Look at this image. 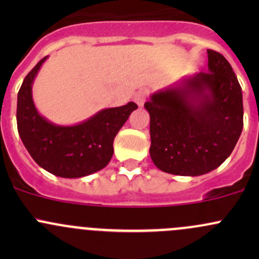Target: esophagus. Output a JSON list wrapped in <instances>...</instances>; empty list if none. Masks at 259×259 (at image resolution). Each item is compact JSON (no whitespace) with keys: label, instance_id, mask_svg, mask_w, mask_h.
Returning a JSON list of instances; mask_svg holds the SVG:
<instances>
[{"label":"esophagus","instance_id":"34e87169","mask_svg":"<svg viewBox=\"0 0 259 259\" xmlns=\"http://www.w3.org/2000/svg\"><path fill=\"white\" fill-rule=\"evenodd\" d=\"M146 96H148V91H146V90H139L137 94H135L134 100H135V103L138 104V106L144 105Z\"/></svg>","mask_w":259,"mask_h":259}]
</instances>
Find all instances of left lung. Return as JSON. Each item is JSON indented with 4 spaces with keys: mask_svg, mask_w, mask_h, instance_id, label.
I'll use <instances>...</instances> for the list:
<instances>
[{
    "mask_svg": "<svg viewBox=\"0 0 259 259\" xmlns=\"http://www.w3.org/2000/svg\"><path fill=\"white\" fill-rule=\"evenodd\" d=\"M208 52V72L184 76L150 96V158L174 176L197 177L218 168L243 129L242 88L223 55Z\"/></svg>",
    "mask_w": 259,
    "mask_h": 259,
    "instance_id": "left-lung-1",
    "label": "left lung"
}]
</instances>
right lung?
I'll return each mask as SVG.
<instances>
[{
  "instance_id": "add662e5",
  "label": "right lung",
  "mask_w": 259,
  "mask_h": 259,
  "mask_svg": "<svg viewBox=\"0 0 259 259\" xmlns=\"http://www.w3.org/2000/svg\"><path fill=\"white\" fill-rule=\"evenodd\" d=\"M48 56L27 74L17 95V129L33 160L54 176L81 178L105 168L114 153L117 132L137 110L133 101L119 108L103 109L76 125H56L36 109L32 83Z\"/></svg>"
}]
</instances>
